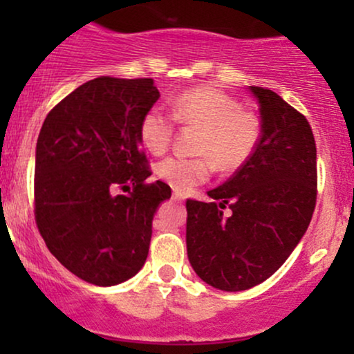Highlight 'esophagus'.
I'll use <instances>...</instances> for the list:
<instances>
[{
	"instance_id": "1",
	"label": "esophagus",
	"mask_w": 354,
	"mask_h": 354,
	"mask_svg": "<svg viewBox=\"0 0 354 354\" xmlns=\"http://www.w3.org/2000/svg\"><path fill=\"white\" fill-rule=\"evenodd\" d=\"M173 200L183 203V201H185V196H183L181 193H178V191H173Z\"/></svg>"
}]
</instances>
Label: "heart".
Instances as JSON below:
<instances>
[{
	"mask_svg": "<svg viewBox=\"0 0 354 354\" xmlns=\"http://www.w3.org/2000/svg\"><path fill=\"white\" fill-rule=\"evenodd\" d=\"M169 106L171 116L160 108L145 113L140 138L149 153L163 154L171 145L174 121L200 131L194 151L201 156L166 158L156 168L158 176L180 193L208 180L213 163L223 173L243 168L261 140L259 118L221 89L189 88L173 98Z\"/></svg>",
	"mask_w": 354,
	"mask_h": 354,
	"instance_id": "obj_1",
	"label": "heart"
}]
</instances>
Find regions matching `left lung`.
<instances>
[{
	"instance_id": "1",
	"label": "left lung",
	"mask_w": 354,
	"mask_h": 354,
	"mask_svg": "<svg viewBox=\"0 0 354 354\" xmlns=\"http://www.w3.org/2000/svg\"><path fill=\"white\" fill-rule=\"evenodd\" d=\"M250 91L261 115L254 154L208 191L213 201H186L191 266L223 291L250 290L279 270L306 233L318 194L316 143L308 120L271 89Z\"/></svg>"
}]
</instances>
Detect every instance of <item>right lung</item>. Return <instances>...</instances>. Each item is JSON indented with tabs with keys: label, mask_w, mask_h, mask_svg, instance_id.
<instances>
[{
	"label": "right lung",
	"mask_w": 354,
	"mask_h": 354,
	"mask_svg": "<svg viewBox=\"0 0 354 354\" xmlns=\"http://www.w3.org/2000/svg\"><path fill=\"white\" fill-rule=\"evenodd\" d=\"M151 78L100 76L48 113L36 143L35 219L51 254L83 281L113 286L148 258L153 216L171 196L151 176L140 123Z\"/></svg>",
	"instance_id": "right-lung-1"
}]
</instances>
